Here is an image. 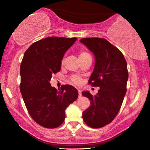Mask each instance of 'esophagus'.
<instances>
[{"label": "esophagus", "mask_w": 150, "mask_h": 150, "mask_svg": "<svg viewBox=\"0 0 150 150\" xmlns=\"http://www.w3.org/2000/svg\"><path fill=\"white\" fill-rule=\"evenodd\" d=\"M78 93H79V98H80L81 96V90H79V89H78Z\"/></svg>", "instance_id": "obj_1"}]
</instances>
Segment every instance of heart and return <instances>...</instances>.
I'll use <instances>...</instances> for the list:
<instances>
[{"label":"heart","instance_id":"b5f03b06","mask_svg":"<svg viewBox=\"0 0 150 150\" xmlns=\"http://www.w3.org/2000/svg\"><path fill=\"white\" fill-rule=\"evenodd\" d=\"M88 55H90V54H89L88 52H84V51H81V52H79V59L84 57H86ZM71 81L72 83H73V84L78 85L81 83V79H80V78H79L78 77H72L71 79Z\"/></svg>","mask_w":150,"mask_h":150}]
</instances>
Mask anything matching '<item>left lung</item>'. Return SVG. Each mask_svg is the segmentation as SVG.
Masks as SVG:
<instances>
[{
  "label": "left lung",
  "mask_w": 150,
  "mask_h": 150,
  "mask_svg": "<svg viewBox=\"0 0 150 150\" xmlns=\"http://www.w3.org/2000/svg\"><path fill=\"white\" fill-rule=\"evenodd\" d=\"M79 41L95 56L88 84L100 87L95 96L88 91L81 93L91 100L83 120L91 127L100 128L112 122L120 109L127 92V64L122 52L105 39L83 38Z\"/></svg>",
  "instance_id": "left-lung-1"
}]
</instances>
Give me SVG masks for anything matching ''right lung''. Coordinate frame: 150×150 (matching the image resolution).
<instances>
[{
  "instance_id": "right-lung-1",
  "label": "right lung",
  "mask_w": 150,
  "mask_h": 150,
  "mask_svg": "<svg viewBox=\"0 0 150 150\" xmlns=\"http://www.w3.org/2000/svg\"><path fill=\"white\" fill-rule=\"evenodd\" d=\"M76 40V37H47L33 43L24 53L20 91L30 116L43 127L61 125L66 108L78 97L71 85H62L58 91L50 83L53 74L61 69L64 54Z\"/></svg>"
}]
</instances>
